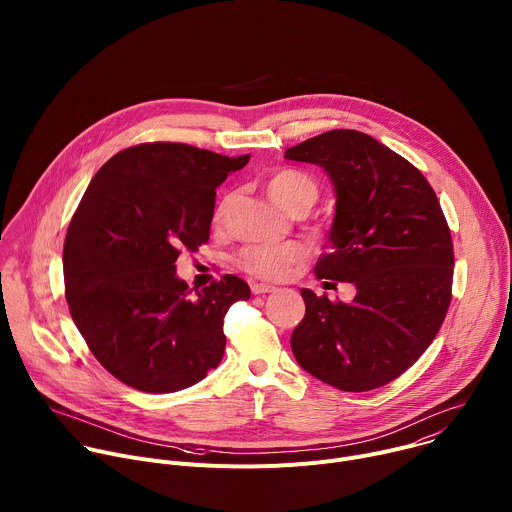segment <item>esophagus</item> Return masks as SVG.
I'll use <instances>...</instances> for the list:
<instances>
[{"label": "esophagus", "mask_w": 512, "mask_h": 512, "mask_svg": "<svg viewBox=\"0 0 512 512\" xmlns=\"http://www.w3.org/2000/svg\"><path fill=\"white\" fill-rule=\"evenodd\" d=\"M251 291L255 296H261V294H271V291H275V287L269 283H253Z\"/></svg>", "instance_id": "esophagus-1"}]
</instances>
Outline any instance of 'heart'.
Returning a JSON list of instances; mask_svg holds the SVG:
<instances>
[{
	"label": "heart",
	"mask_w": 512,
	"mask_h": 512,
	"mask_svg": "<svg viewBox=\"0 0 512 512\" xmlns=\"http://www.w3.org/2000/svg\"><path fill=\"white\" fill-rule=\"evenodd\" d=\"M269 198L285 212L296 208H312L318 198V188L314 180L296 170H281L273 174L267 182ZM223 206L214 212V221L221 223ZM306 255V249L298 243H279V245H251L239 253V267L247 273H253L263 279L283 277L291 267L300 263Z\"/></svg>",
	"instance_id": "obj_1"
}]
</instances>
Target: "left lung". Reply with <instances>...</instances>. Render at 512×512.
<instances>
[{
	"label": "left lung",
	"instance_id": "obj_1",
	"mask_svg": "<svg viewBox=\"0 0 512 512\" xmlns=\"http://www.w3.org/2000/svg\"><path fill=\"white\" fill-rule=\"evenodd\" d=\"M320 166L336 194L330 249L318 279L354 283L352 304L302 289L306 316L291 334L304 371L362 393L403 375L440 330L454 275L452 237L423 174L375 137L332 129L285 150Z\"/></svg>",
	"mask_w": 512,
	"mask_h": 512
}]
</instances>
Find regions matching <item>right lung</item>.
<instances>
[{
	"label": "right lung",
	"instance_id": "right-lung-1",
	"mask_svg": "<svg viewBox=\"0 0 512 512\" xmlns=\"http://www.w3.org/2000/svg\"><path fill=\"white\" fill-rule=\"evenodd\" d=\"M249 158L156 141L93 176L66 231L64 289L91 352L121 383L174 393L221 362L225 314L251 289L225 275L192 296L176 259L208 241L216 188Z\"/></svg>",
	"mask_w": 512,
	"mask_h": 512
}]
</instances>
